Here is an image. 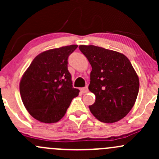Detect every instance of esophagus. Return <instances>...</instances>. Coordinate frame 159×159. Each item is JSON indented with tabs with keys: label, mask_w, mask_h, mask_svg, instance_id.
<instances>
[{
	"label": "esophagus",
	"mask_w": 159,
	"mask_h": 159,
	"mask_svg": "<svg viewBox=\"0 0 159 159\" xmlns=\"http://www.w3.org/2000/svg\"><path fill=\"white\" fill-rule=\"evenodd\" d=\"M81 92L83 93H87L89 92V89H88V87L86 86V87H83V88H82L81 89Z\"/></svg>",
	"instance_id": "esophagus-1"
}]
</instances>
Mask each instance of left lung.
<instances>
[{
    "label": "left lung",
    "instance_id": "8db88e82",
    "mask_svg": "<svg viewBox=\"0 0 159 159\" xmlns=\"http://www.w3.org/2000/svg\"><path fill=\"white\" fill-rule=\"evenodd\" d=\"M92 66L89 89L95 102L91 113L101 122L111 124L124 118L134 107L139 80L124 54L95 45H80Z\"/></svg>",
    "mask_w": 159,
    "mask_h": 159
}]
</instances>
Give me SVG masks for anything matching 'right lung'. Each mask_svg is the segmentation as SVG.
<instances>
[{"label": "right lung", "instance_id": "1", "mask_svg": "<svg viewBox=\"0 0 159 159\" xmlns=\"http://www.w3.org/2000/svg\"><path fill=\"white\" fill-rule=\"evenodd\" d=\"M78 46L71 45L37 55L22 76L20 92L26 110L46 124L59 121L80 90L73 87L68 57Z\"/></svg>", "mask_w": 159, "mask_h": 159}]
</instances>
